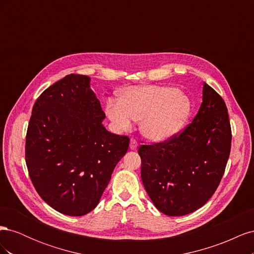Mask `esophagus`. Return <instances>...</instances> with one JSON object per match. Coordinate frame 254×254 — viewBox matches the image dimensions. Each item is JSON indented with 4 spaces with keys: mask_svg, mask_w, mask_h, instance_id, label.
I'll return each mask as SVG.
<instances>
[{
    "mask_svg": "<svg viewBox=\"0 0 254 254\" xmlns=\"http://www.w3.org/2000/svg\"><path fill=\"white\" fill-rule=\"evenodd\" d=\"M137 142H136V140H134V139H131V141H130V149H132V150H135L136 148H137Z\"/></svg>",
    "mask_w": 254,
    "mask_h": 254,
    "instance_id": "1",
    "label": "esophagus"
}]
</instances>
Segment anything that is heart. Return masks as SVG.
I'll use <instances>...</instances> for the list:
<instances>
[{"mask_svg":"<svg viewBox=\"0 0 254 254\" xmlns=\"http://www.w3.org/2000/svg\"><path fill=\"white\" fill-rule=\"evenodd\" d=\"M106 112L118 130H128L132 121H141V132L151 141L161 142L183 126L190 102L173 87L134 86L123 91L121 102L107 103Z\"/></svg>","mask_w":254,"mask_h":254,"instance_id":"1","label":"heart"}]
</instances>
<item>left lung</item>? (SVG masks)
I'll return each instance as SVG.
<instances>
[{"label":"left lung","mask_w":254,"mask_h":254,"mask_svg":"<svg viewBox=\"0 0 254 254\" xmlns=\"http://www.w3.org/2000/svg\"><path fill=\"white\" fill-rule=\"evenodd\" d=\"M231 141L225 101L204 83L202 103L191 123L170 139L143 144L137 150L144 188L157 209L182 216L201 207L224 176Z\"/></svg>","instance_id":"8db88e82"}]
</instances>
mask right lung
<instances>
[{"label": "right lung", "instance_id": "add662e5", "mask_svg": "<svg viewBox=\"0 0 254 254\" xmlns=\"http://www.w3.org/2000/svg\"><path fill=\"white\" fill-rule=\"evenodd\" d=\"M88 76L70 74L37 98L25 162L37 193L53 209L82 216L98 204L129 137L111 133Z\"/></svg>", "mask_w": 254, "mask_h": 254}]
</instances>
